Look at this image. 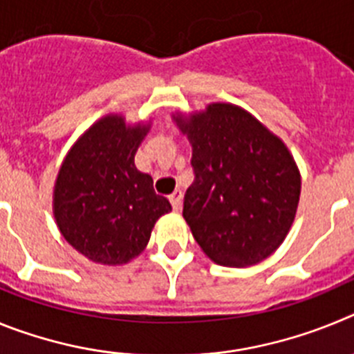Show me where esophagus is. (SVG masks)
I'll return each mask as SVG.
<instances>
[{
	"label": "esophagus",
	"instance_id": "obj_1",
	"mask_svg": "<svg viewBox=\"0 0 354 354\" xmlns=\"http://www.w3.org/2000/svg\"><path fill=\"white\" fill-rule=\"evenodd\" d=\"M168 198H170L171 207H174L175 211H179L180 204H183V192H180V189H177V192L171 193V195L168 196Z\"/></svg>",
	"mask_w": 354,
	"mask_h": 354
}]
</instances>
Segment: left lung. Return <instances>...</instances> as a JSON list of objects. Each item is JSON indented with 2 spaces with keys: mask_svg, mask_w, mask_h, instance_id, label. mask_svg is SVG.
<instances>
[{
  "mask_svg": "<svg viewBox=\"0 0 354 354\" xmlns=\"http://www.w3.org/2000/svg\"><path fill=\"white\" fill-rule=\"evenodd\" d=\"M174 118L193 147L195 180L183 216L200 248L234 268L270 257L289 232L301 192L287 147L234 104Z\"/></svg>",
  "mask_w": 354,
  "mask_h": 354,
  "instance_id": "obj_1",
  "label": "left lung"
}]
</instances>
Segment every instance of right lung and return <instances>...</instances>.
Returning <instances> with one entry per match:
<instances>
[{
  "mask_svg": "<svg viewBox=\"0 0 354 354\" xmlns=\"http://www.w3.org/2000/svg\"><path fill=\"white\" fill-rule=\"evenodd\" d=\"M149 126L109 115L72 147L55 186V218L71 246L99 264H126L143 252L156 221L171 211L152 177L134 167Z\"/></svg>",
  "mask_w": 354,
  "mask_h": 354,
  "instance_id": "add662e5",
  "label": "right lung"
}]
</instances>
